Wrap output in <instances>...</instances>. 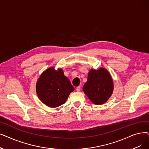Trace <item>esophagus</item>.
Returning a JSON list of instances; mask_svg holds the SVG:
<instances>
[{
    "mask_svg": "<svg viewBox=\"0 0 149 149\" xmlns=\"http://www.w3.org/2000/svg\"><path fill=\"white\" fill-rule=\"evenodd\" d=\"M80 90H81V88H80V86H78V87H77L76 91H77V92H79V91H80Z\"/></svg>",
    "mask_w": 149,
    "mask_h": 149,
    "instance_id": "34e87169",
    "label": "esophagus"
}]
</instances>
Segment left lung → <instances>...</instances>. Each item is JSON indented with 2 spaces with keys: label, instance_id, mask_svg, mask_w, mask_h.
Here are the masks:
<instances>
[{
  "label": "left lung",
  "instance_id": "obj_1",
  "mask_svg": "<svg viewBox=\"0 0 149 149\" xmlns=\"http://www.w3.org/2000/svg\"><path fill=\"white\" fill-rule=\"evenodd\" d=\"M83 90L94 104L101 105L105 103L113 91V82L110 74L104 68L91 69Z\"/></svg>",
  "mask_w": 149,
  "mask_h": 149
}]
</instances>
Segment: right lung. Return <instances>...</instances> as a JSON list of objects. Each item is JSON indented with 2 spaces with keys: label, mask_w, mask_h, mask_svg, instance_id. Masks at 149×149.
<instances>
[{
  "label": "right lung",
  "mask_w": 149,
  "mask_h": 149,
  "mask_svg": "<svg viewBox=\"0 0 149 149\" xmlns=\"http://www.w3.org/2000/svg\"><path fill=\"white\" fill-rule=\"evenodd\" d=\"M38 97L45 105L55 108L64 104L74 90L62 69L50 68L41 75L36 86Z\"/></svg>",
  "instance_id": "right-lung-1"
}]
</instances>
